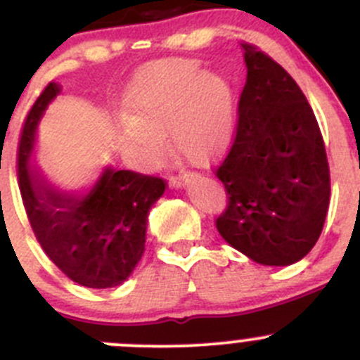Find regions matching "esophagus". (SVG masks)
Here are the masks:
<instances>
[{"label":"esophagus","mask_w":360,"mask_h":360,"mask_svg":"<svg viewBox=\"0 0 360 360\" xmlns=\"http://www.w3.org/2000/svg\"><path fill=\"white\" fill-rule=\"evenodd\" d=\"M169 187H173V188H179V187H181V185H184V176H179V175H172L169 176Z\"/></svg>","instance_id":"esophagus-1"}]
</instances>
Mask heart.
Segmentation results:
<instances>
[{
  "mask_svg": "<svg viewBox=\"0 0 360 360\" xmlns=\"http://www.w3.org/2000/svg\"><path fill=\"white\" fill-rule=\"evenodd\" d=\"M124 128L117 147L135 168L149 169L173 146L192 165H210L227 147L234 97L224 77L202 72L198 62L168 58L146 68L121 102Z\"/></svg>",
  "mask_w": 360,
  "mask_h": 360,
  "instance_id": "b5f03b06",
  "label": "heart"
}]
</instances>
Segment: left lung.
<instances>
[{
  "label": "left lung",
  "instance_id": "obj_1",
  "mask_svg": "<svg viewBox=\"0 0 360 360\" xmlns=\"http://www.w3.org/2000/svg\"><path fill=\"white\" fill-rule=\"evenodd\" d=\"M248 68L236 136L217 176L229 202L220 236L262 265L284 266L316 246L329 206V165L310 103L276 60L243 43Z\"/></svg>",
  "mask_w": 360,
  "mask_h": 360
}]
</instances>
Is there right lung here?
Instances as JSON below:
<instances>
[{
	"label": "right lung",
	"mask_w": 360,
	"mask_h": 360,
	"mask_svg": "<svg viewBox=\"0 0 360 360\" xmlns=\"http://www.w3.org/2000/svg\"><path fill=\"white\" fill-rule=\"evenodd\" d=\"M60 84L48 83L25 117L17 150L22 201L36 239L51 262L81 286L123 284L146 250L147 214L166 181L103 166L74 194L55 191L38 173V124Z\"/></svg>",
	"instance_id": "right-lung-1"
}]
</instances>
